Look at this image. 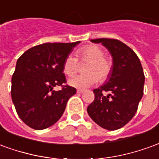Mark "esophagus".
<instances>
[{
	"label": "esophagus",
	"instance_id": "34e87169",
	"mask_svg": "<svg viewBox=\"0 0 159 159\" xmlns=\"http://www.w3.org/2000/svg\"><path fill=\"white\" fill-rule=\"evenodd\" d=\"M84 92H85V91H84V90H83V89H77V90H76V93H84Z\"/></svg>",
	"mask_w": 159,
	"mask_h": 159
}]
</instances>
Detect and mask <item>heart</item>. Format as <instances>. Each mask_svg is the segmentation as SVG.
<instances>
[{"label":"heart","mask_w":159,"mask_h":159,"mask_svg":"<svg viewBox=\"0 0 159 159\" xmlns=\"http://www.w3.org/2000/svg\"><path fill=\"white\" fill-rule=\"evenodd\" d=\"M88 61L84 66L83 74L75 75L69 80L70 86L85 89L97 83L104 82L109 77L112 70V61L105 56V52L96 45H88L76 52V58L72 55L66 57L63 65V70L67 76H71L78 67V60Z\"/></svg>","instance_id":"b5f03b06"}]
</instances>
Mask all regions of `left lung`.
I'll list each match as a JSON object with an SVG mask.
<instances>
[{"mask_svg":"<svg viewBox=\"0 0 159 159\" xmlns=\"http://www.w3.org/2000/svg\"><path fill=\"white\" fill-rule=\"evenodd\" d=\"M107 48L113 59L112 70L106 84L93 90L94 100L88 113L94 123L108 130H116L129 122L136 113L143 96V69L136 53L116 39L91 40Z\"/></svg>","mask_w":159,"mask_h":159,"instance_id":"1","label":"left lung"}]
</instances>
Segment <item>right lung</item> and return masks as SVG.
<instances>
[{
    "instance_id": "1",
    "label": "right lung",
    "mask_w": 159,
    "mask_h": 159,
    "mask_svg": "<svg viewBox=\"0 0 159 159\" xmlns=\"http://www.w3.org/2000/svg\"><path fill=\"white\" fill-rule=\"evenodd\" d=\"M79 42L35 46L17 60L11 94L16 111L26 125L42 130L61 117L68 100L76 93L75 88L64 85L63 65ZM55 86H60L61 89L53 90Z\"/></svg>"
}]
</instances>
